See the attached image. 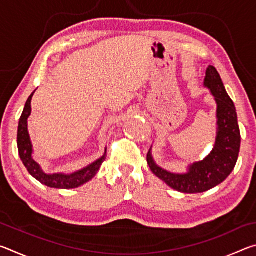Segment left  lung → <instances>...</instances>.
Masks as SVG:
<instances>
[{
    "instance_id": "left-lung-1",
    "label": "left lung",
    "mask_w": 256,
    "mask_h": 256,
    "mask_svg": "<svg viewBox=\"0 0 256 256\" xmlns=\"http://www.w3.org/2000/svg\"><path fill=\"white\" fill-rule=\"evenodd\" d=\"M204 86L214 94L216 102V136L211 152L201 162L190 164L184 174L167 172L156 164L151 149L146 154L151 172L182 193H202L222 183L235 168L240 154V132L236 108L214 66L206 68Z\"/></svg>"
}]
</instances>
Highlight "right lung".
Here are the masks:
<instances>
[{
    "label": "right lung",
    "mask_w": 256,
    "mask_h": 256,
    "mask_svg": "<svg viewBox=\"0 0 256 256\" xmlns=\"http://www.w3.org/2000/svg\"><path fill=\"white\" fill-rule=\"evenodd\" d=\"M34 92L30 94L28 100L26 102V105L24 108L22 114L19 120V126H18V138H16V142H18V150L19 156L24 167L27 168L29 174L34 177L37 180H40L42 184H44L48 188H76L79 186L84 185L86 182L92 180L100 168L102 164L104 162L106 157V150L105 154L102 158H99L96 162L90 164L82 170L72 172V174H63V172H58V174H46L42 172L40 164L34 162L32 158V144L30 141V136L28 133V124L27 120L32 114V98L34 96Z\"/></svg>",
    "instance_id": "add662e5"
}]
</instances>
